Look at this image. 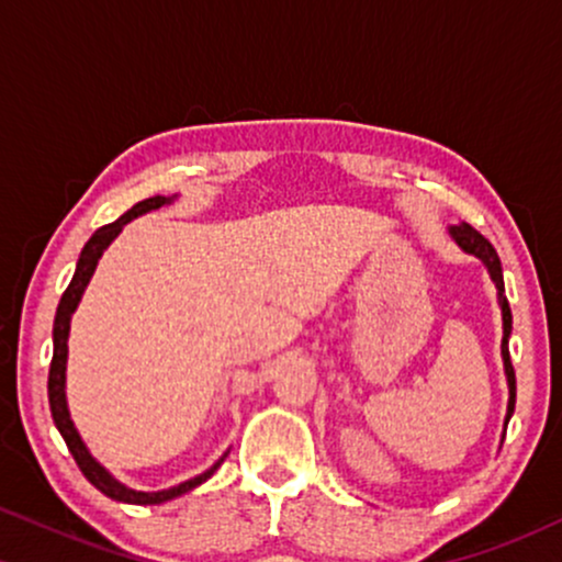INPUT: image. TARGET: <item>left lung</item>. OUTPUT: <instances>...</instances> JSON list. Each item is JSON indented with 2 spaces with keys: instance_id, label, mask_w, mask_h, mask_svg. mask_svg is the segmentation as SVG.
<instances>
[{
  "instance_id": "left-lung-1",
  "label": "left lung",
  "mask_w": 562,
  "mask_h": 562,
  "mask_svg": "<svg viewBox=\"0 0 562 562\" xmlns=\"http://www.w3.org/2000/svg\"><path fill=\"white\" fill-rule=\"evenodd\" d=\"M449 237L460 245L462 250L470 256H475L483 267H486L488 277H492V282L496 285V303H499L502 308V364H505V378H507V415H505V430H507V423L509 417H513L515 412V372H513V362H509V333H513V314H509V303H507V295H505V280H502V263H499V256H496V250L492 248V243L486 240V237L479 235L470 224L460 222V224H451L449 227Z\"/></svg>"
}]
</instances>
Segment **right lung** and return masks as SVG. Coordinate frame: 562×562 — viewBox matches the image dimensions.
<instances>
[{
	"mask_svg": "<svg viewBox=\"0 0 562 562\" xmlns=\"http://www.w3.org/2000/svg\"><path fill=\"white\" fill-rule=\"evenodd\" d=\"M173 200H177V195H171V198L156 195V198L142 200V203L132 205V209H128L124 216L115 218L113 224H105V227H100L92 237H89V243L83 245L79 261H76L74 280H70V285L66 288V293H63V299H60V306H57L55 327H53V364H49V383H47L49 409H53V420L57 425V430H60V436L66 438L70 454H74L76 465L81 468V473L87 475V481L92 483L94 488H100V492L105 494V496H111V499H115V502H126V505H164V502L177 499V496L192 492V488H198L200 483L209 481L211 475H214L216 470H218V465H222V462L227 460V454H229V449H227L222 457H218L214 465L205 470V473H200V475H195V479L179 483V486L160 488V492H137V488H128L126 483H121L119 479H113L111 470H105V468L100 465V462L94 460L92 451H89L87 443H83L81 434H79V430H76L74 420H70L68 396H66L70 317H74V312H76V308H79V301H81L83 290H87L89 280H92V274H94L97 263H100V259H102V254H105L108 245H111L115 237L121 235V229H124L126 224L132 222V218L150 214V211H158L160 205H171Z\"/></svg>",
	"mask_w": 562,
	"mask_h": 562,
	"instance_id": "right-lung-1",
	"label": "right lung"
}]
</instances>
